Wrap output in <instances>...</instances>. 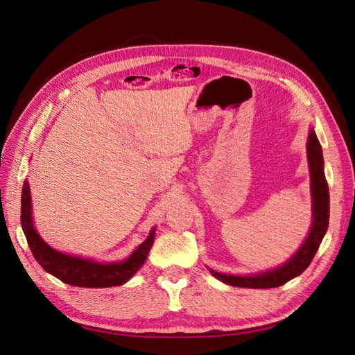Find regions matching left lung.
<instances>
[{
  "mask_svg": "<svg viewBox=\"0 0 355 355\" xmlns=\"http://www.w3.org/2000/svg\"><path fill=\"white\" fill-rule=\"evenodd\" d=\"M306 154L309 163V175H311V194H313V227L308 234L305 243L300 245V249L290 257V259L278 266L277 270L266 271L257 275H228L210 270V272L218 280L235 287H247V288H271L283 286L292 278L302 274L309 263L313 262L318 247L323 240L324 234L329 227V187L324 176V159L321 145L317 139L315 132L311 128L306 144Z\"/></svg>",
  "mask_w": 355,
  "mask_h": 355,
  "instance_id": "8db88e82",
  "label": "left lung"
}]
</instances>
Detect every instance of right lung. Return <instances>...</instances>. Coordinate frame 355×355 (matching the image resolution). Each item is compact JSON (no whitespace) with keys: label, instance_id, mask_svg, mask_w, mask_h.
<instances>
[{"label":"right lung","instance_id":"1","mask_svg":"<svg viewBox=\"0 0 355 355\" xmlns=\"http://www.w3.org/2000/svg\"><path fill=\"white\" fill-rule=\"evenodd\" d=\"M22 207L20 222L25 232L29 249L37 262L47 272L59 278L60 282L77 287H112L121 286L137 272L146 261L155 239V228L149 232L148 239L123 262L99 263L90 259H81L77 256L60 253L42 240L34 228L32 220V204L29 184L25 182L22 188Z\"/></svg>","mask_w":355,"mask_h":355}]
</instances>
